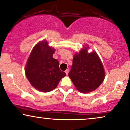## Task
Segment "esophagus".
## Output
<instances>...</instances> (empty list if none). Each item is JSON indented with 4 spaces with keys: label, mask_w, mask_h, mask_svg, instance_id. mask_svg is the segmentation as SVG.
I'll return each mask as SVG.
<instances>
[{
    "label": "esophagus",
    "mask_w": 130,
    "mask_h": 130,
    "mask_svg": "<svg viewBox=\"0 0 130 130\" xmlns=\"http://www.w3.org/2000/svg\"><path fill=\"white\" fill-rule=\"evenodd\" d=\"M65 73H66V75H68V73H69V69H66V70H65Z\"/></svg>",
    "instance_id": "obj_1"
}]
</instances>
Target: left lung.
<instances>
[{
	"instance_id": "obj_1",
	"label": "left lung",
	"mask_w": 130,
	"mask_h": 130,
	"mask_svg": "<svg viewBox=\"0 0 130 130\" xmlns=\"http://www.w3.org/2000/svg\"><path fill=\"white\" fill-rule=\"evenodd\" d=\"M86 45L79 53L74 55L69 73L76 88L82 93L95 90L105 77L103 66L99 55L94 51L88 53L89 46Z\"/></svg>"
}]
</instances>
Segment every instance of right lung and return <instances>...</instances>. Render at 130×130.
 Wrapping results in <instances>:
<instances>
[{
	"label": "right lung",
	"instance_id": "1",
	"mask_svg": "<svg viewBox=\"0 0 130 130\" xmlns=\"http://www.w3.org/2000/svg\"><path fill=\"white\" fill-rule=\"evenodd\" d=\"M55 50L46 40L40 41L32 50L25 67L26 76L33 87L41 92L54 90L66 74L59 68V62L53 58Z\"/></svg>",
	"mask_w": 130,
	"mask_h": 130
}]
</instances>
